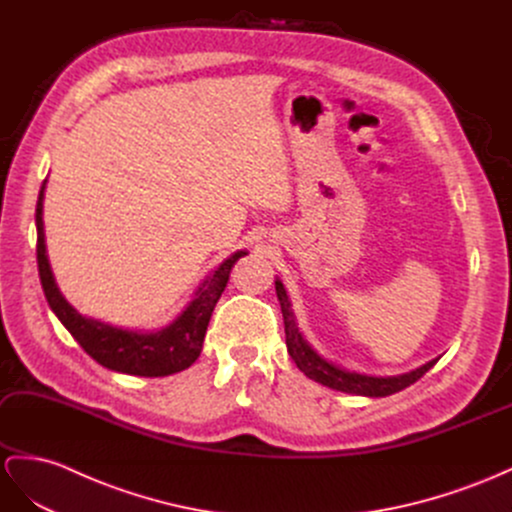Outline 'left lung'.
I'll list each match as a JSON object with an SVG mask.
<instances>
[{
  "label": "left lung",
  "instance_id": "obj_1",
  "mask_svg": "<svg viewBox=\"0 0 512 512\" xmlns=\"http://www.w3.org/2000/svg\"><path fill=\"white\" fill-rule=\"evenodd\" d=\"M276 285V295L280 302V310H283V319H285V340H287V351L291 359L308 378H312L315 383H321L329 389H336L342 393H353V395H366V398H385V395L398 393L412 383H417L419 378L434 368L438 359L427 361L421 368L410 370L398 376H372V374H361L355 370L344 368L340 364H334L332 359H325L315 346H312L302 329L298 327V321H295L291 300L287 295L285 285L280 283V278L274 280Z\"/></svg>",
  "mask_w": 512,
  "mask_h": 512
}]
</instances>
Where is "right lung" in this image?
<instances>
[{
  "mask_svg": "<svg viewBox=\"0 0 512 512\" xmlns=\"http://www.w3.org/2000/svg\"><path fill=\"white\" fill-rule=\"evenodd\" d=\"M44 189L42 183L38 206H36V227H38V270L46 302L63 323V327L76 338L97 364L131 376H170L180 370H187L193 361L200 357L206 336V327L214 306H217L221 293L227 287L229 272L234 263L249 255L246 251H236L229 255L217 270H212L204 283L195 289L191 302L180 315L166 327L142 332V329H123L117 325L104 323L100 319L85 317L63 298L57 287V280L46 255L44 240Z\"/></svg>",
  "mask_w": 512,
  "mask_h": 512,
  "instance_id": "add662e5",
  "label": "right lung"
}]
</instances>
